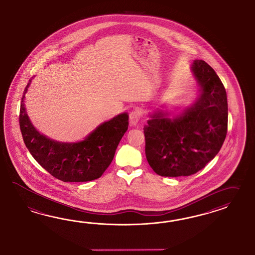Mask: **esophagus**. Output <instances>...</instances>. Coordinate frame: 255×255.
<instances>
[{
    "mask_svg": "<svg viewBox=\"0 0 255 255\" xmlns=\"http://www.w3.org/2000/svg\"><path fill=\"white\" fill-rule=\"evenodd\" d=\"M140 120V112L138 110H132L129 115V121L131 125H136Z\"/></svg>",
    "mask_w": 255,
    "mask_h": 255,
    "instance_id": "obj_1",
    "label": "esophagus"
}]
</instances>
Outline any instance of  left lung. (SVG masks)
Segmentation results:
<instances>
[{"instance_id":"1","label":"left lung","mask_w":255,"mask_h":255,"mask_svg":"<svg viewBox=\"0 0 255 255\" xmlns=\"http://www.w3.org/2000/svg\"><path fill=\"white\" fill-rule=\"evenodd\" d=\"M200 97L172 119L157 111L144 127L145 157L160 176H188L217 155L227 132V92L214 69L203 60L193 63Z\"/></svg>"}]
</instances>
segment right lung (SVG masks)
<instances>
[{
	"mask_svg": "<svg viewBox=\"0 0 255 255\" xmlns=\"http://www.w3.org/2000/svg\"><path fill=\"white\" fill-rule=\"evenodd\" d=\"M28 85L22 97L19 125L24 143L35 160L63 182H87L99 178L111 163L118 145L128 129V114H120L100 124L82 142H56L41 134L28 119L24 104Z\"/></svg>",
	"mask_w": 255,
	"mask_h": 255,
	"instance_id": "add662e5",
	"label": "right lung"
}]
</instances>
